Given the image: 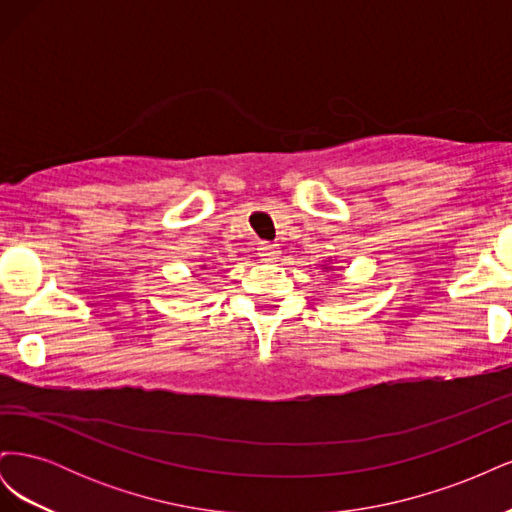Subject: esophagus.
<instances>
[{"mask_svg":"<svg viewBox=\"0 0 512 512\" xmlns=\"http://www.w3.org/2000/svg\"><path fill=\"white\" fill-rule=\"evenodd\" d=\"M256 250H258L260 260H265V262H273V260H277V256H280V247L273 243H260Z\"/></svg>","mask_w":512,"mask_h":512,"instance_id":"obj_1","label":"esophagus"}]
</instances>
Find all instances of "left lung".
<instances>
[{
	"label": "left lung",
	"mask_w": 512,
	"mask_h": 512,
	"mask_svg": "<svg viewBox=\"0 0 512 512\" xmlns=\"http://www.w3.org/2000/svg\"><path fill=\"white\" fill-rule=\"evenodd\" d=\"M322 267H324V265H322ZM324 269H329V267H324Z\"/></svg>",
	"instance_id": "obj_1"
}]
</instances>
